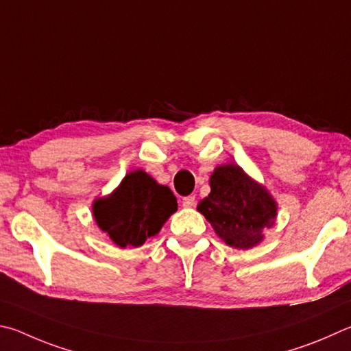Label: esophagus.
Returning <instances> with one entry per match:
<instances>
[{
    "instance_id": "1",
    "label": "esophagus",
    "mask_w": 351,
    "mask_h": 351,
    "mask_svg": "<svg viewBox=\"0 0 351 351\" xmlns=\"http://www.w3.org/2000/svg\"><path fill=\"white\" fill-rule=\"evenodd\" d=\"M182 205H183V208H193L195 205V195H188V197H183Z\"/></svg>"
}]
</instances>
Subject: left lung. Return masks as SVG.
<instances>
[{
  "instance_id": "1",
  "label": "left lung",
  "mask_w": 351,
  "mask_h": 351,
  "mask_svg": "<svg viewBox=\"0 0 351 351\" xmlns=\"http://www.w3.org/2000/svg\"><path fill=\"white\" fill-rule=\"evenodd\" d=\"M211 193L197 205L199 213L222 241L237 250H250L263 241L273 226L278 204L265 186L234 163L220 165L210 177Z\"/></svg>"
}]
</instances>
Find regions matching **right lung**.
<instances>
[{
    "label": "right lung",
    "mask_w": 351,
    "mask_h": 351,
    "mask_svg": "<svg viewBox=\"0 0 351 351\" xmlns=\"http://www.w3.org/2000/svg\"><path fill=\"white\" fill-rule=\"evenodd\" d=\"M98 228L120 248L141 247L146 239L162 230L177 211V199L171 189L135 169L125 176L119 188L92 205Z\"/></svg>",
    "instance_id": "right-lung-1"
}]
</instances>
